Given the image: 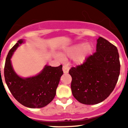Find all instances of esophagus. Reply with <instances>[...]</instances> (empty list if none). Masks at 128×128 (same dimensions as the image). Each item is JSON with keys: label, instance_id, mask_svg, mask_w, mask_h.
Here are the masks:
<instances>
[{"label": "esophagus", "instance_id": "34e87169", "mask_svg": "<svg viewBox=\"0 0 128 128\" xmlns=\"http://www.w3.org/2000/svg\"><path fill=\"white\" fill-rule=\"evenodd\" d=\"M69 70V68L66 65H63V71L65 74H67Z\"/></svg>", "mask_w": 128, "mask_h": 128}]
</instances>
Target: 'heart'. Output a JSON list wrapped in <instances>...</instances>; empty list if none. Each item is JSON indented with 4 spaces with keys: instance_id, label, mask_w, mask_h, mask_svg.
<instances>
[{
    "instance_id": "b5f03b06",
    "label": "heart",
    "mask_w": 128,
    "mask_h": 128,
    "mask_svg": "<svg viewBox=\"0 0 128 128\" xmlns=\"http://www.w3.org/2000/svg\"><path fill=\"white\" fill-rule=\"evenodd\" d=\"M93 50V46L90 44H78L72 46L65 52L63 56L74 58L78 64L82 63Z\"/></svg>"
}]
</instances>
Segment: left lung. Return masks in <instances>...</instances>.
<instances>
[{
  "instance_id": "left-lung-1",
  "label": "left lung",
  "mask_w": 128,
  "mask_h": 128,
  "mask_svg": "<svg viewBox=\"0 0 128 128\" xmlns=\"http://www.w3.org/2000/svg\"><path fill=\"white\" fill-rule=\"evenodd\" d=\"M96 52L84 63L69 70L74 98L84 104H96L108 98L115 88L120 64L117 48L99 36Z\"/></svg>"
}]
</instances>
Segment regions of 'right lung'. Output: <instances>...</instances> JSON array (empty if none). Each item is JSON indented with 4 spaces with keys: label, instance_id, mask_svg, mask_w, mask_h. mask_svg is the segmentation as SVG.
Wrapping results in <instances>:
<instances>
[{
    "label": "right lung",
    "instance_id": "add662e5",
    "mask_svg": "<svg viewBox=\"0 0 128 128\" xmlns=\"http://www.w3.org/2000/svg\"><path fill=\"white\" fill-rule=\"evenodd\" d=\"M20 40L10 49L6 60L4 78L11 94L17 101L30 108H40L50 103L56 96V88L63 74L62 65H46L38 75L29 78H20L13 70L11 63V56L19 44Z\"/></svg>",
    "mask_w": 128,
    "mask_h": 128
}]
</instances>
